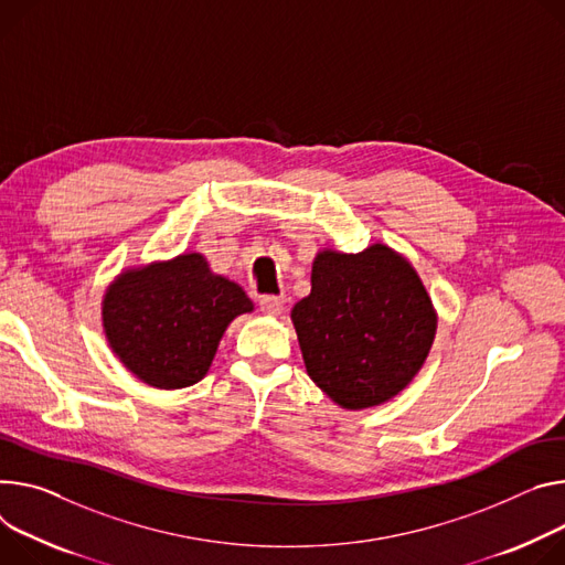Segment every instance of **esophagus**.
<instances>
[{"instance_id":"34e87169","label":"esophagus","mask_w":565,"mask_h":565,"mask_svg":"<svg viewBox=\"0 0 565 565\" xmlns=\"http://www.w3.org/2000/svg\"><path fill=\"white\" fill-rule=\"evenodd\" d=\"M259 306H262V311H264L266 316H279V313H284V309H286V297L264 295V297L259 299Z\"/></svg>"}]
</instances>
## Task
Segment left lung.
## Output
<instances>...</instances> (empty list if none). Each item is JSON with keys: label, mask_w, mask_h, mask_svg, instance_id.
Returning <instances> with one entry per match:
<instances>
[{"label": "left lung", "mask_w": 565, "mask_h": 565, "mask_svg": "<svg viewBox=\"0 0 565 565\" xmlns=\"http://www.w3.org/2000/svg\"><path fill=\"white\" fill-rule=\"evenodd\" d=\"M290 320L306 372L340 407H376L424 367L437 333L433 299L403 254L374 243L318 252L311 295Z\"/></svg>", "instance_id": "8db88e82"}]
</instances>
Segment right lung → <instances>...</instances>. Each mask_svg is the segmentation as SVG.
<instances>
[{
  "label": "right lung",
  "mask_w": 565,
  "mask_h": 565,
  "mask_svg": "<svg viewBox=\"0 0 565 565\" xmlns=\"http://www.w3.org/2000/svg\"><path fill=\"white\" fill-rule=\"evenodd\" d=\"M252 311L245 290L214 275L200 252L124 270L100 303L113 353L158 390L202 381L230 322Z\"/></svg>",
  "instance_id": "add662e5"
}]
</instances>
